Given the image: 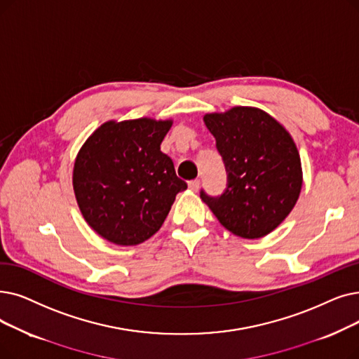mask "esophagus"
<instances>
[{
  "label": "esophagus",
  "mask_w": 359,
  "mask_h": 359,
  "mask_svg": "<svg viewBox=\"0 0 359 359\" xmlns=\"http://www.w3.org/2000/svg\"><path fill=\"white\" fill-rule=\"evenodd\" d=\"M189 189H191V191H194V192H196V191L199 189V180H198V179H195V180H191V182H189Z\"/></svg>",
  "instance_id": "34e87169"
}]
</instances>
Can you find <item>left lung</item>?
<instances>
[{
	"mask_svg": "<svg viewBox=\"0 0 359 359\" xmlns=\"http://www.w3.org/2000/svg\"><path fill=\"white\" fill-rule=\"evenodd\" d=\"M227 171L220 196L201 191L217 220L233 235L258 239L293 210L302 188L298 148L289 132L255 107L204 116Z\"/></svg>",
	"mask_w": 359,
	"mask_h": 359,
	"instance_id": "left-lung-1",
	"label": "left lung"
}]
</instances>
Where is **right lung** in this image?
I'll return each mask as SVG.
<instances>
[{"instance_id":"add662e5","label":"right lung","mask_w":359,"mask_h":359,"mask_svg":"<svg viewBox=\"0 0 359 359\" xmlns=\"http://www.w3.org/2000/svg\"><path fill=\"white\" fill-rule=\"evenodd\" d=\"M171 120L105 121L77 152L73 189L86 223L108 242L132 246L155 235L188 188L160 145Z\"/></svg>"}]
</instances>
